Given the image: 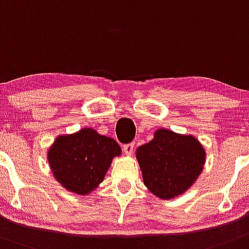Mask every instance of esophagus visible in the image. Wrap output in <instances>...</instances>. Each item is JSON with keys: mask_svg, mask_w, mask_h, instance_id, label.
Masks as SVG:
<instances>
[{"mask_svg": "<svg viewBox=\"0 0 249 249\" xmlns=\"http://www.w3.org/2000/svg\"><path fill=\"white\" fill-rule=\"evenodd\" d=\"M123 149H124V152L126 155H131L134 152V150H135V145H134V142H131V144H125L124 146H123Z\"/></svg>", "mask_w": 249, "mask_h": 249, "instance_id": "34e87169", "label": "esophagus"}]
</instances>
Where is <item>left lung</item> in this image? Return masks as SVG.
I'll return each mask as SVG.
<instances>
[{
	"mask_svg": "<svg viewBox=\"0 0 249 249\" xmlns=\"http://www.w3.org/2000/svg\"><path fill=\"white\" fill-rule=\"evenodd\" d=\"M147 189L160 198L178 196L197 180L205 163V150L197 139L160 129L136 150Z\"/></svg>",
	"mask_w": 249,
	"mask_h": 249,
	"instance_id": "1",
	"label": "left lung"
}]
</instances>
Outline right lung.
Segmentation results:
<instances>
[{
	"mask_svg": "<svg viewBox=\"0 0 249 249\" xmlns=\"http://www.w3.org/2000/svg\"><path fill=\"white\" fill-rule=\"evenodd\" d=\"M120 154L122 149L114 139L83 129L58 136L48 151V162L54 178L67 190L87 195L104 180L113 158Z\"/></svg>",
	"mask_w": 249,
	"mask_h": 249,
	"instance_id": "add662e5",
	"label": "right lung"
}]
</instances>
